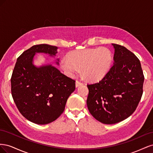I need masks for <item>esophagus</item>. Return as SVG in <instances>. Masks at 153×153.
<instances>
[{"mask_svg":"<svg viewBox=\"0 0 153 153\" xmlns=\"http://www.w3.org/2000/svg\"><path fill=\"white\" fill-rule=\"evenodd\" d=\"M82 85H83V83H82V82H80L76 81V82H75V86H76V87H78L79 86Z\"/></svg>","mask_w":153,"mask_h":153,"instance_id":"1","label":"esophagus"}]
</instances>
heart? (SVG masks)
Listing matches in <instances>:
<instances>
[{
  "instance_id": "b5f03b06",
  "label": "heart",
  "mask_w": 153,
  "mask_h": 153,
  "mask_svg": "<svg viewBox=\"0 0 153 153\" xmlns=\"http://www.w3.org/2000/svg\"><path fill=\"white\" fill-rule=\"evenodd\" d=\"M113 55L105 47L85 48L69 53L68 58L61 60V66L70 77L75 76L82 68V74L87 80L96 82L102 79L112 66Z\"/></svg>"
}]
</instances>
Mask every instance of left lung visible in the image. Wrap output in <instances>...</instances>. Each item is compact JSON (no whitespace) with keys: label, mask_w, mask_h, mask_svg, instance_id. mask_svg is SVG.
Masks as SVG:
<instances>
[{"label":"left lung","mask_w":153,"mask_h":153,"mask_svg":"<svg viewBox=\"0 0 153 153\" xmlns=\"http://www.w3.org/2000/svg\"><path fill=\"white\" fill-rule=\"evenodd\" d=\"M112 45L114 65L99 82L87 85L88 110L96 120L106 124L121 122L135 112L144 81L135 55L123 46Z\"/></svg>","instance_id":"left-lung-1"}]
</instances>
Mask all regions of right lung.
<instances>
[{"instance_id":"obj_1","label":"right lung","mask_w":153,"mask_h":153,"mask_svg":"<svg viewBox=\"0 0 153 153\" xmlns=\"http://www.w3.org/2000/svg\"><path fill=\"white\" fill-rule=\"evenodd\" d=\"M58 48L41 44L32 46L17 59L11 79V94L18 110L37 124H47L64 112L69 96L75 89V81L50 64L37 66L36 53L55 57ZM59 60H56L59 65Z\"/></svg>"}]
</instances>
